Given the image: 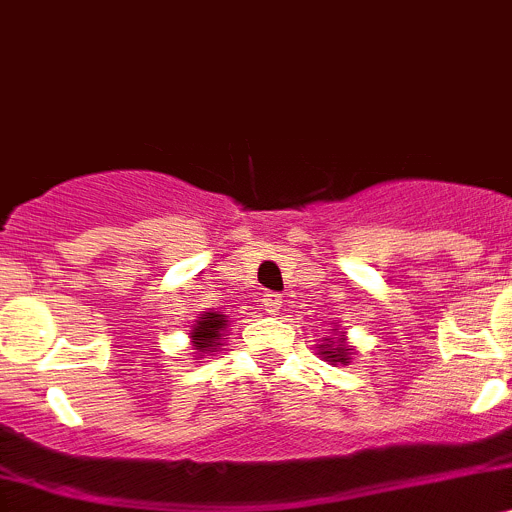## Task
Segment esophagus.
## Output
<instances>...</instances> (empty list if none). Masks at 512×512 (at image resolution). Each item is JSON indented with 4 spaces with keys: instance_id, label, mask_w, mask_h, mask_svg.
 Here are the masks:
<instances>
[{
    "instance_id": "obj_1",
    "label": "esophagus",
    "mask_w": 512,
    "mask_h": 512,
    "mask_svg": "<svg viewBox=\"0 0 512 512\" xmlns=\"http://www.w3.org/2000/svg\"><path fill=\"white\" fill-rule=\"evenodd\" d=\"M281 306H284V299L279 294H266L264 296V311L269 316H279L281 314Z\"/></svg>"
}]
</instances>
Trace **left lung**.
Here are the masks:
<instances>
[{
	"label": "left lung",
	"mask_w": 512,
	"mask_h": 512,
	"mask_svg": "<svg viewBox=\"0 0 512 512\" xmlns=\"http://www.w3.org/2000/svg\"><path fill=\"white\" fill-rule=\"evenodd\" d=\"M337 332V329H334ZM319 354L326 359V362L332 364H342V367H347L349 362H352V349H349L347 344V332H339V337H332V339H324V344H319Z\"/></svg>",
	"instance_id": "obj_1"
}]
</instances>
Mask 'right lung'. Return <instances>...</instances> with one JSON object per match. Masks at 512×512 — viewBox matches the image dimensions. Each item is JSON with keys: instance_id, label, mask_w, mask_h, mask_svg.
<instances>
[{"instance_id": "1", "label": "right lung", "mask_w": 512, "mask_h": 512, "mask_svg": "<svg viewBox=\"0 0 512 512\" xmlns=\"http://www.w3.org/2000/svg\"><path fill=\"white\" fill-rule=\"evenodd\" d=\"M228 334V316L223 311H203L198 314V319L193 321L191 329H188V339H191L193 354L198 359L211 357L213 352L223 347V339Z\"/></svg>"}]
</instances>
